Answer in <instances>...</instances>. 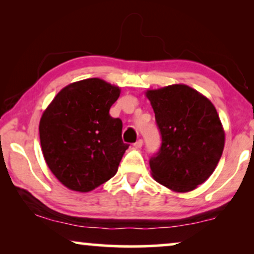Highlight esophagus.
Masks as SVG:
<instances>
[{
	"label": "esophagus",
	"mask_w": 254,
	"mask_h": 254,
	"mask_svg": "<svg viewBox=\"0 0 254 254\" xmlns=\"http://www.w3.org/2000/svg\"><path fill=\"white\" fill-rule=\"evenodd\" d=\"M142 145H143V141H142L141 138H140V140H137V141L134 143V147H135V148H141Z\"/></svg>",
	"instance_id": "obj_1"
}]
</instances>
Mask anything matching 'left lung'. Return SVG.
Segmentation results:
<instances>
[{
  "instance_id": "1",
  "label": "left lung",
  "mask_w": 254,
  "mask_h": 254,
  "mask_svg": "<svg viewBox=\"0 0 254 254\" xmlns=\"http://www.w3.org/2000/svg\"><path fill=\"white\" fill-rule=\"evenodd\" d=\"M162 135L149 161L151 175L163 186L185 193L211 176L224 148V130L208 98L185 84L148 90Z\"/></svg>"
}]
</instances>
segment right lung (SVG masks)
Segmentation results:
<instances>
[{
  "instance_id": "1",
  "label": "right lung",
  "mask_w": 254,
  "mask_h": 254,
  "mask_svg": "<svg viewBox=\"0 0 254 254\" xmlns=\"http://www.w3.org/2000/svg\"><path fill=\"white\" fill-rule=\"evenodd\" d=\"M119 86L100 78L71 83L45 110L39 124L44 158L59 182L90 192L118 171L129 144L121 137L123 121L110 116Z\"/></svg>"
}]
</instances>
